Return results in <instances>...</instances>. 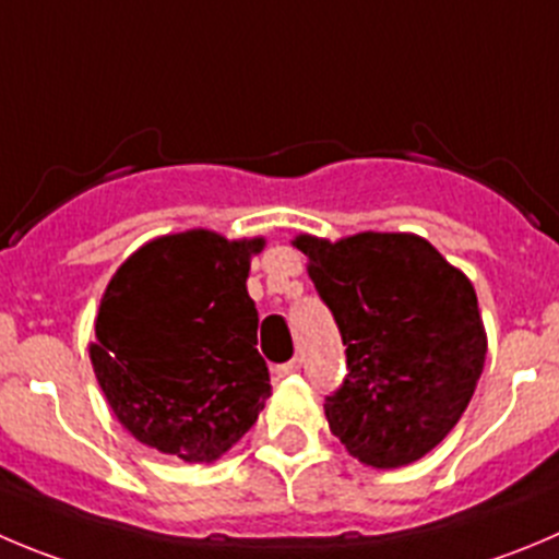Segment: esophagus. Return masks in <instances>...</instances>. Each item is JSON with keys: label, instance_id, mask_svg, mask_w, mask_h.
Wrapping results in <instances>:
<instances>
[{"label": "esophagus", "instance_id": "obj_1", "mask_svg": "<svg viewBox=\"0 0 559 559\" xmlns=\"http://www.w3.org/2000/svg\"><path fill=\"white\" fill-rule=\"evenodd\" d=\"M299 368H301V359H299V356H294V359H290V362L276 365L274 373H276V376H290V373H299Z\"/></svg>", "mask_w": 559, "mask_h": 559}]
</instances>
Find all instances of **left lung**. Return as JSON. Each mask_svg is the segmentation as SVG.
Listing matches in <instances>:
<instances>
[{"label": "left lung", "mask_w": 559, "mask_h": 559, "mask_svg": "<svg viewBox=\"0 0 559 559\" xmlns=\"http://www.w3.org/2000/svg\"><path fill=\"white\" fill-rule=\"evenodd\" d=\"M337 321L348 376L326 397L329 428L354 459L395 469L442 442L486 362L469 276L414 233L296 236Z\"/></svg>", "instance_id": "obj_1"}]
</instances>
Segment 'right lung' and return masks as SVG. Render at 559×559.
Segmentation results:
<instances>
[{
    "mask_svg": "<svg viewBox=\"0 0 559 559\" xmlns=\"http://www.w3.org/2000/svg\"><path fill=\"white\" fill-rule=\"evenodd\" d=\"M265 238L162 236L109 280L90 343L95 379L134 439L189 464L225 455L271 395L249 260Z\"/></svg>",
    "mask_w": 559,
    "mask_h": 559,
    "instance_id": "right-lung-1",
    "label": "right lung"
}]
</instances>
